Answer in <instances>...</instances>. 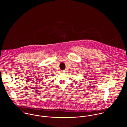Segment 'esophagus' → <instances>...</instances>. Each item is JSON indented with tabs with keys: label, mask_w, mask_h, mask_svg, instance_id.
<instances>
[{
	"label": "esophagus",
	"mask_w": 127,
	"mask_h": 127,
	"mask_svg": "<svg viewBox=\"0 0 127 127\" xmlns=\"http://www.w3.org/2000/svg\"><path fill=\"white\" fill-rule=\"evenodd\" d=\"M65 72V70H62V72H63V73H64V72Z\"/></svg>",
	"instance_id": "1"
}]
</instances>
